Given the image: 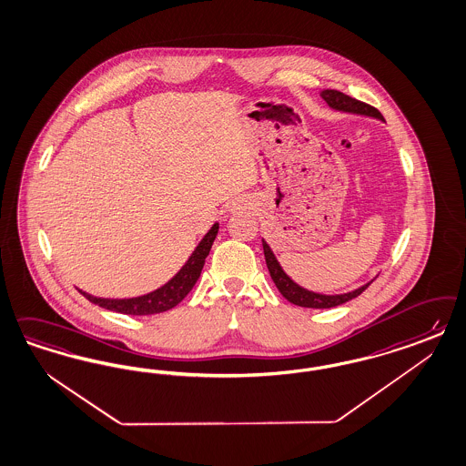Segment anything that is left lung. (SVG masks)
<instances>
[{"mask_svg": "<svg viewBox=\"0 0 466 466\" xmlns=\"http://www.w3.org/2000/svg\"><path fill=\"white\" fill-rule=\"evenodd\" d=\"M320 96L334 109L367 115V116H374V118L382 120V115L379 113L377 107L367 105V103H361V101L355 99V97H350V96H346V94L339 92V90H322ZM262 247H264L266 264H268V269H269L270 278H272L274 285L279 289V293L285 297L286 300L291 301L293 305L305 307V309H330V307H338V305L346 303V301H350L351 299H357L360 293L367 289V286L370 285V283H367V285L361 286L359 289L350 291V293H345V295H319V293H312L309 289H303L297 283H293L286 276L285 270L281 269V266L278 264L276 257L272 254L269 245L264 240H262Z\"/></svg>", "mask_w": 466, "mask_h": 466, "instance_id": "8db88e82", "label": "left lung"}]
</instances>
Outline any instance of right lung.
I'll return each mask as SVG.
<instances>
[{
	"label": "right lung",
	"instance_id": "obj_1",
	"mask_svg": "<svg viewBox=\"0 0 466 466\" xmlns=\"http://www.w3.org/2000/svg\"><path fill=\"white\" fill-rule=\"evenodd\" d=\"M219 225L212 226L209 233L202 238V241L197 245L194 254L187 260V264L181 268L180 272L167 281L163 288L152 291L149 295L137 297V299H123V300H113V299H97L92 297L89 293L80 291L87 300L103 307L106 310H113L118 314H127V316H152V314H161L173 307H177L196 286L197 279L202 272L206 257L209 256L210 247L214 243V238L218 235Z\"/></svg>",
	"mask_w": 466,
	"mask_h": 466
}]
</instances>
